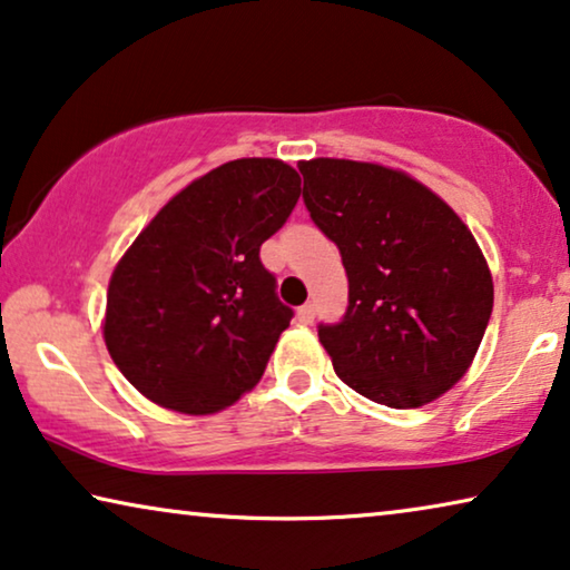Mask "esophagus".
Returning <instances> with one entry per match:
<instances>
[{
  "instance_id": "1",
  "label": "esophagus",
  "mask_w": 570,
  "mask_h": 570,
  "mask_svg": "<svg viewBox=\"0 0 570 570\" xmlns=\"http://www.w3.org/2000/svg\"><path fill=\"white\" fill-rule=\"evenodd\" d=\"M296 320H299L302 325H309L312 320H315V304H302V307L296 309Z\"/></svg>"
}]
</instances>
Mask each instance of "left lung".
<instances>
[{"instance_id": "obj_1", "label": "left lung", "mask_w": 570, "mask_h": 570, "mask_svg": "<svg viewBox=\"0 0 570 570\" xmlns=\"http://www.w3.org/2000/svg\"><path fill=\"white\" fill-rule=\"evenodd\" d=\"M304 206L341 250L348 307L317 335L335 374L374 403L421 407L468 372L493 312L472 232L434 190L374 163H299Z\"/></svg>"}]
</instances>
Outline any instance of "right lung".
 Masks as SVG:
<instances>
[{
	"instance_id": "right-lung-1",
	"label": "right lung",
	"mask_w": 570,
	"mask_h": 570,
	"mask_svg": "<svg viewBox=\"0 0 570 570\" xmlns=\"http://www.w3.org/2000/svg\"><path fill=\"white\" fill-rule=\"evenodd\" d=\"M299 186L282 159H232L173 196L118 261L102 338L151 403L208 415L258 384L294 317L261 245Z\"/></svg>"
}]
</instances>
